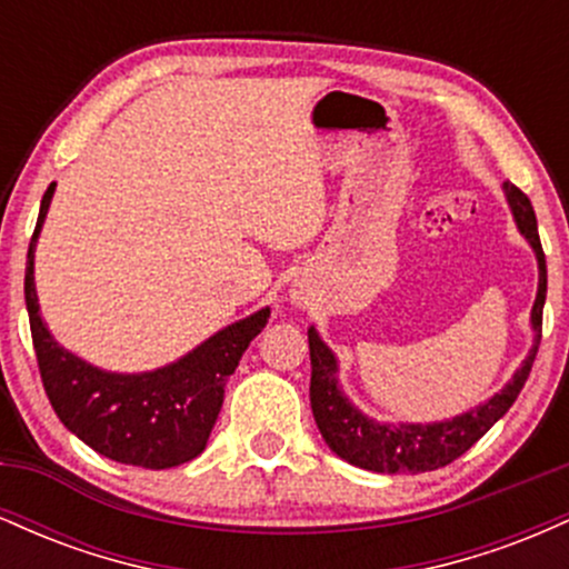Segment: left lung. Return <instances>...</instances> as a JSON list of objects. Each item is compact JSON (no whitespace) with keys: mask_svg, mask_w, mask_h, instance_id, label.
Returning a JSON list of instances; mask_svg holds the SVG:
<instances>
[{"mask_svg":"<svg viewBox=\"0 0 569 569\" xmlns=\"http://www.w3.org/2000/svg\"><path fill=\"white\" fill-rule=\"evenodd\" d=\"M508 206L516 219V227L525 234L527 243L532 246L538 257V297L532 305V331L535 345L530 356L521 361L516 375L508 380L500 393L479 407L462 411L452 420L441 422H377L363 415L361 409L352 407L350 398L342 393L337 382V356L329 345L318 337L316 326L307 329V342H310V403L312 417H316L318 430L323 441L335 455L348 460L350 466L363 468L375 473H426L436 468L449 466L460 455H466L481 436L487 433L495 422L511 409L516 396L525 388L527 377L538 356L540 331H543V305H546V253L538 238V219H535L532 202L513 187L511 181L502 184Z\"/></svg>","mask_w":569,"mask_h":569,"instance_id":"obj_1","label":"left lung"}]
</instances>
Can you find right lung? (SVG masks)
Returning <instances> with one entry per match:
<instances>
[{"instance_id": "right-lung-1", "label": "right lung", "mask_w": 569, "mask_h": 569, "mask_svg": "<svg viewBox=\"0 0 569 569\" xmlns=\"http://www.w3.org/2000/svg\"><path fill=\"white\" fill-rule=\"evenodd\" d=\"M53 192L56 181L48 187L39 206L37 230L29 243L23 293L39 375L58 420L98 455L126 466L162 471L189 462L206 449L224 401L227 377L238 369L240 356L251 339L267 326L270 307L224 326L184 358L162 369L117 375L82 361L56 342L39 316L34 248Z\"/></svg>"}]
</instances>
